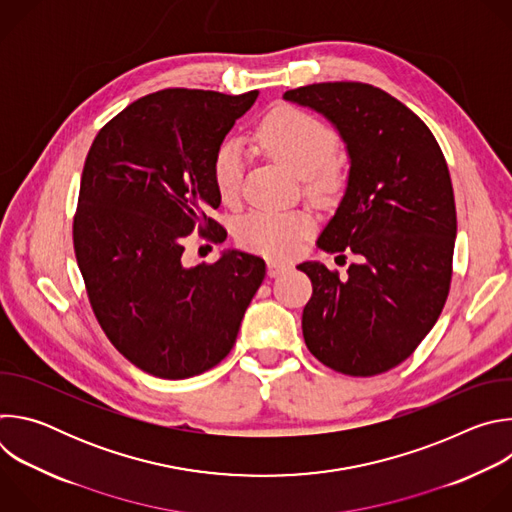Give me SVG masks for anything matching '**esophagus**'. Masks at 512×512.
<instances>
[{
  "mask_svg": "<svg viewBox=\"0 0 512 512\" xmlns=\"http://www.w3.org/2000/svg\"><path fill=\"white\" fill-rule=\"evenodd\" d=\"M289 267H291V265H289V263H285V261H277V259H271V261L267 263V273H269L271 277H277V275L285 273Z\"/></svg>",
  "mask_w": 512,
  "mask_h": 512,
  "instance_id": "1",
  "label": "esophagus"
}]
</instances>
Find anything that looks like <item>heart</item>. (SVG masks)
I'll list each match as a JSON object with an SVG mask.
<instances>
[{"instance_id": "obj_1", "label": "heart", "mask_w": 512, "mask_h": 512, "mask_svg": "<svg viewBox=\"0 0 512 512\" xmlns=\"http://www.w3.org/2000/svg\"><path fill=\"white\" fill-rule=\"evenodd\" d=\"M257 141L275 162L300 178L310 180V188L320 194L338 188V176L328 168L336 154L334 131L296 107L273 109L257 129ZM245 160L237 141H225L212 162V176L218 194L233 200L239 192ZM312 229V221L300 210H251L237 223V239L243 247L267 255L287 257Z\"/></svg>"}]
</instances>
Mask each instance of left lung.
I'll list each match as a JSON object with an SVG mask.
<instances>
[{"label": "left lung", "mask_w": 512, "mask_h": 512, "mask_svg": "<svg viewBox=\"0 0 512 512\" xmlns=\"http://www.w3.org/2000/svg\"><path fill=\"white\" fill-rule=\"evenodd\" d=\"M283 99L328 119L348 156L318 245L356 261L344 277L320 261L298 265L314 285L306 346L342 375L385 373L419 346L448 298L458 229L448 164L427 125L373 85L318 83Z\"/></svg>", "instance_id": "1"}]
</instances>
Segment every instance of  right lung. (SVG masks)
<instances>
[{
    "mask_svg": "<svg viewBox=\"0 0 512 512\" xmlns=\"http://www.w3.org/2000/svg\"><path fill=\"white\" fill-rule=\"evenodd\" d=\"M259 91L166 89L141 97L95 137L75 216V253L93 312L113 346L160 379H190L233 348L265 261L227 249L182 261L194 229L223 243L212 162Z\"/></svg>",
    "mask_w": 512,
    "mask_h": 512,
    "instance_id": "add662e5",
    "label": "right lung"
}]
</instances>
